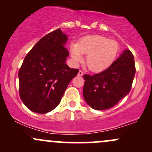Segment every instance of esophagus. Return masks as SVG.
<instances>
[{"mask_svg":"<svg viewBox=\"0 0 152 152\" xmlns=\"http://www.w3.org/2000/svg\"><path fill=\"white\" fill-rule=\"evenodd\" d=\"M83 75V71H81V70H80L79 71H78V76H82Z\"/></svg>","mask_w":152,"mask_h":152,"instance_id":"34e87169","label":"esophagus"}]
</instances>
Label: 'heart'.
<instances>
[{
	"instance_id": "1",
	"label": "heart",
	"mask_w": 152,
	"mask_h": 152,
	"mask_svg": "<svg viewBox=\"0 0 152 152\" xmlns=\"http://www.w3.org/2000/svg\"><path fill=\"white\" fill-rule=\"evenodd\" d=\"M119 44L114 40L100 35H90L81 38L71 48V56L75 63L87 55L86 64L91 71L101 72L112 65L119 52Z\"/></svg>"
}]
</instances>
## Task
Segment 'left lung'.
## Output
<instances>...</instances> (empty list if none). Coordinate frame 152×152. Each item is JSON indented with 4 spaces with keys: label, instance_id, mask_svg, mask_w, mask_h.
Listing matches in <instances>:
<instances>
[{
    "label": "left lung",
    "instance_id": "8db88e82",
    "mask_svg": "<svg viewBox=\"0 0 152 152\" xmlns=\"http://www.w3.org/2000/svg\"><path fill=\"white\" fill-rule=\"evenodd\" d=\"M135 73L133 54L125 50L106 70L93 76L83 75L85 101L96 110L113 107L129 93Z\"/></svg>",
    "mask_w": 152,
    "mask_h": 152
}]
</instances>
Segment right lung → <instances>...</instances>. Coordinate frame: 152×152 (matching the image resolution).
Segmentation results:
<instances>
[{
	"instance_id": "right-lung-1",
	"label": "right lung",
	"mask_w": 152,
	"mask_h": 152,
	"mask_svg": "<svg viewBox=\"0 0 152 152\" xmlns=\"http://www.w3.org/2000/svg\"><path fill=\"white\" fill-rule=\"evenodd\" d=\"M67 36L60 28L39 40L26 56L18 71L19 94L26 107L46 114L58 105L78 69L66 64Z\"/></svg>"
}]
</instances>
